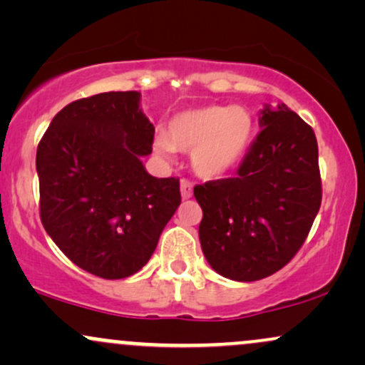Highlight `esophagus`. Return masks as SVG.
<instances>
[{
    "instance_id": "1",
    "label": "esophagus",
    "mask_w": 365,
    "mask_h": 365,
    "mask_svg": "<svg viewBox=\"0 0 365 365\" xmlns=\"http://www.w3.org/2000/svg\"><path fill=\"white\" fill-rule=\"evenodd\" d=\"M180 192H182V199H190L192 194H194L192 183L188 182V180H182V182H180Z\"/></svg>"
}]
</instances>
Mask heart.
I'll list each match as a JSON object with an SVG mask.
<instances>
[{"mask_svg": "<svg viewBox=\"0 0 365 365\" xmlns=\"http://www.w3.org/2000/svg\"><path fill=\"white\" fill-rule=\"evenodd\" d=\"M255 133L252 115L240 106L187 110L168 123V137L159 133L154 150L171 158L177 149L192 150V166L202 178H221L240 166Z\"/></svg>", "mask_w": 365, "mask_h": 365, "instance_id": "heart-1", "label": "heart"}]
</instances>
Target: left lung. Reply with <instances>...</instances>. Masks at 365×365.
I'll return each mask as SVG.
<instances>
[{"label":"left lung","instance_id":"1","mask_svg":"<svg viewBox=\"0 0 365 365\" xmlns=\"http://www.w3.org/2000/svg\"><path fill=\"white\" fill-rule=\"evenodd\" d=\"M259 127L235 178L194 188L204 257L233 282H257L290 262L321 206L314 130L284 104H266Z\"/></svg>","mask_w":365,"mask_h":365}]
</instances>
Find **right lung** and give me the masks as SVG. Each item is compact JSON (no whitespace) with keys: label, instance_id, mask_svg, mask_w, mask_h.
Here are the masks:
<instances>
[{"label":"right lung","instance_id":"obj_1","mask_svg":"<svg viewBox=\"0 0 365 365\" xmlns=\"http://www.w3.org/2000/svg\"><path fill=\"white\" fill-rule=\"evenodd\" d=\"M153 139L140 92L128 91L70 103L37 145L41 221L87 273L120 279L142 269L182 202L178 178L145 171Z\"/></svg>","mask_w":365,"mask_h":365}]
</instances>
